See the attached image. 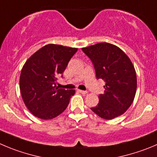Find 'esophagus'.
Listing matches in <instances>:
<instances>
[{
	"label": "esophagus",
	"instance_id": "1",
	"mask_svg": "<svg viewBox=\"0 0 157 157\" xmlns=\"http://www.w3.org/2000/svg\"><path fill=\"white\" fill-rule=\"evenodd\" d=\"M78 91L80 92V93L83 94H87V90H78Z\"/></svg>",
	"mask_w": 157,
	"mask_h": 157
}]
</instances>
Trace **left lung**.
<instances>
[{"mask_svg":"<svg viewBox=\"0 0 157 157\" xmlns=\"http://www.w3.org/2000/svg\"><path fill=\"white\" fill-rule=\"evenodd\" d=\"M94 66L96 77L105 81L103 94L98 105L90 109L106 120L123 115L131 106L137 88L135 67L120 48L108 42H100L82 48Z\"/></svg>","mask_w":157,"mask_h":157,"instance_id":"8db88e82","label":"left lung"}]
</instances>
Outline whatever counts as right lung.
<instances>
[{
  "instance_id": "right-lung-1",
  "label": "right lung",
  "mask_w": 157,
  "mask_h": 157,
  "mask_svg": "<svg viewBox=\"0 0 157 157\" xmlns=\"http://www.w3.org/2000/svg\"><path fill=\"white\" fill-rule=\"evenodd\" d=\"M77 48L48 44L32 54L24 64L19 79L23 101L37 118L49 120L65 111L75 90L56 87Z\"/></svg>"
}]
</instances>
